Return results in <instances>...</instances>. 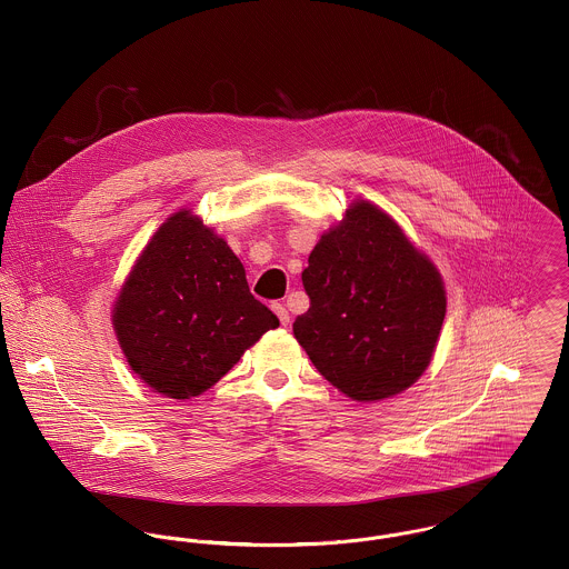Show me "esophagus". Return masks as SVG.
Returning a JSON list of instances; mask_svg holds the SVG:
<instances>
[{"label": "esophagus", "mask_w": 569, "mask_h": 569, "mask_svg": "<svg viewBox=\"0 0 569 569\" xmlns=\"http://www.w3.org/2000/svg\"><path fill=\"white\" fill-rule=\"evenodd\" d=\"M271 309H273V313L278 316L280 325H289V311H287V307H284V305H280V302H273V305H271Z\"/></svg>", "instance_id": "esophagus-1"}]
</instances>
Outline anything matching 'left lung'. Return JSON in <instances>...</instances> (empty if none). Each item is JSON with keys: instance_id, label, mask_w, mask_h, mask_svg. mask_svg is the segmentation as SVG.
<instances>
[{"instance_id": "obj_1", "label": "left lung", "mask_w": 569, "mask_h": 569, "mask_svg": "<svg viewBox=\"0 0 569 569\" xmlns=\"http://www.w3.org/2000/svg\"><path fill=\"white\" fill-rule=\"evenodd\" d=\"M302 284L311 307L293 335L348 399H392L427 370L447 313L445 282L379 206L346 208L313 247Z\"/></svg>"}]
</instances>
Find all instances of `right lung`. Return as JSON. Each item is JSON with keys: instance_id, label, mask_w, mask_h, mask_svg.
<instances>
[{"instance_id": "right-lung-1", "label": "right lung", "mask_w": 569, "mask_h": 569, "mask_svg": "<svg viewBox=\"0 0 569 569\" xmlns=\"http://www.w3.org/2000/svg\"><path fill=\"white\" fill-rule=\"evenodd\" d=\"M113 330L131 370L168 399L212 388L278 318L247 287L243 262L192 214H170L131 267Z\"/></svg>"}]
</instances>
